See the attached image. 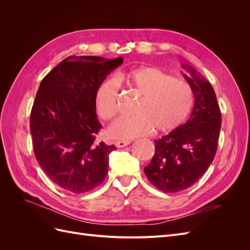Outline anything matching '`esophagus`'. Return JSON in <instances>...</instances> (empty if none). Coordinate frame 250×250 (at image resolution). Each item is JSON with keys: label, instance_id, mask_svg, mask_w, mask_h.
Segmentation results:
<instances>
[{"label": "esophagus", "instance_id": "esophagus-1", "mask_svg": "<svg viewBox=\"0 0 250 250\" xmlns=\"http://www.w3.org/2000/svg\"><path fill=\"white\" fill-rule=\"evenodd\" d=\"M130 143H131L130 141H117V142H115V145L118 148H123V147H126L129 145Z\"/></svg>", "mask_w": 250, "mask_h": 250}]
</instances>
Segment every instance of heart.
<instances>
[{"mask_svg": "<svg viewBox=\"0 0 250 250\" xmlns=\"http://www.w3.org/2000/svg\"><path fill=\"white\" fill-rule=\"evenodd\" d=\"M127 86L141 96L134 116H123L108 128L110 137L129 140L149 132L168 133L184 124L193 107V90L185 80L172 77L154 66H141L116 75L98 86L95 106L105 121L115 118L119 106V84Z\"/></svg>", "mask_w": 250, "mask_h": 250, "instance_id": "1", "label": "heart"}]
</instances>
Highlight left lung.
Masks as SVG:
<instances>
[{"label": "left lung", "mask_w": 250, "mask_h": 250, "mask_svg": "<svg viewBox=\"0 0 250 250\" xmlns=\"http://www.w3.org/2000/svg\"><path fill=\"white\" fill-rule=\"evenodd\" d=\"M183 67L186 66L183 64ZM184 74L195 97L187 122L155 140L152 161L144 168L147 178L158 190L175 193L192 187L208 169L217 152L221 111L210 83L187 66Z\"/></svg>", "instance_id": "8db88e82"}]
</instances>
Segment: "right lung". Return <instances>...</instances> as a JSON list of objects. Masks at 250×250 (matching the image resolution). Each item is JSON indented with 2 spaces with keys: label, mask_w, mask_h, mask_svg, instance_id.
<instances>
[{
  "label": "right lung",
  "mask_w": 250,
  "mask_h": 250,
  "mask_svg": "<svg viewBox=\"0 0 250 250\" xmlns=\"http://www.w3.org/2000/svg\"><path fill=\"white\" fill-rule=\"evenodd\" d=\"M123 58L70 56L42 80L30 117L37 162L53 183L76 194L100 186L115 145L97 143L102 128L95 94Z\"/></svg>",
  "instance_id": "add662e5"
}]
</instances>
